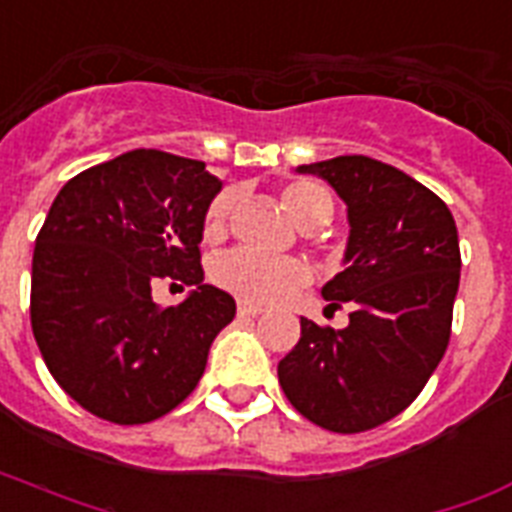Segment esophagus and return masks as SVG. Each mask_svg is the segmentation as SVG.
Wrapping results in <instances>:
<instances>
[{
  "mask_svg": "<svg viewBox=\"0 0 512 512\" xmlns=\"http://www.w3.org/2000/svg\"><path fill=\"white\" fill-rule=\"evenodd\" d=\"M261 307H256V304H248V301H237V315L240 318H259L261 315Z\"/></svg>",
  "mask_w": 512,
  "mask_h": 512,
  "instance_id": "esophagus-1",
  "label": "esophagus"
}]
</instances>
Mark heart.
<instances>
[{
    "instance_id": "heart-1",
    "label": "heart",
    "mask_w": 512,
    "mask_h": 512,
    "mask_svg": "<svg viewBox=\"0 0 512 512\" xmlns=\"http://www.w3.org/2000/svg\"><path fill=\"white\" fill-rule=\"evenodd\" d=\"M283 205L301 227L320 216H331V197L323 186L312 184V181H293L285 186ZM229 211H232V194L229 192L219 194L208 205L205 224H202V235L208 243H216L227 235ZM307 277H310V267L293 256H261V253L237 248V251L224 253L213 261V280L221 288H227L253 304H269V301L283 299L293 288L307 283Z\"/></svg>"
}]
</instances>
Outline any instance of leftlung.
Wrapping results in <instances>:
<instances>
[{
    "label": "left lung",
    "mask_w": 512,
    "mask_h": 512,
    "mask_svg": "<svg viewBox=\"0 0 512 512\" xmlns=\"http://www.w3.org/2000/svg\"><path fill=\"white\" fill-rule=\"evenodd\" d=\"M344 202L350 237L328 307L350 326L301 318V339L277 379L293 408L334 433H363L417 398L449 347L459 288V237L446 202L403 170L363 154L299 165Z\"/></svg>",
    "instance_id": "left-lung-1"
}]
</instances>
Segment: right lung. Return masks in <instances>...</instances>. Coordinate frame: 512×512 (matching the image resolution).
Here are the masks:
<instances>
[{"mask_svg":"<svg viewBox=\"0 0 512 512\" xmlns=\"http://www.w3.org/2000/svg\"><path fill=\"white\" fill-rule=\"evenodd\" d=\"M221 181L205 162L136 149L63 184L31 261V328L50 374L114 425H144L197 387L235 299L205 283L200 243ZM157 276L193 291L162 311Z\"/></svg>","mask_w":512,"mask_h":512,"instance_id":"right-lung-1","label":"right lung"}]
</instances>
